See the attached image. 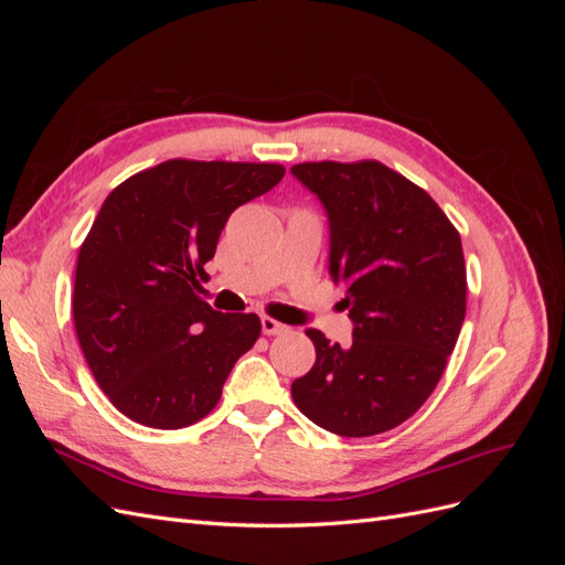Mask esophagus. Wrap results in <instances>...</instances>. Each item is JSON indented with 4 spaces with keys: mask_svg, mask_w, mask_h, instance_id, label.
Returning a JSON list of instances; mask_svg holds the SVG:
<instances>
[{
    "mask_svg": "<svg viewBox=\"0 0 565 565\" xmlns=\"http://www.w3.org/2000/svg\"><path fill=\"white\" fill-rule=\"evenodd\" d=\"M262 330H264V334H282V332H287L289 328L287 324H282V322H278L276 318H270V316H262Z\"/></svg>",
    "mask_w": 565,
    "mask_h": 565,
    "instance_id": "1",
    "label": "esophagus"
}]
</instances>
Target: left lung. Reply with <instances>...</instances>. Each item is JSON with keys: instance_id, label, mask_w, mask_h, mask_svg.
I'll list each match as a JSON object with an SVG mask.
<instances>
[{"instance_id": "left-lung-1", "label": "left lung", "mask_w": 565, "mask_h": 565, "mask_svg": "<svg viewBox=\"0 0 565 565\" xmlns=\"http://www.w3.org/2000/svg\"><path fill=\"white\" fill-rule=\"evenodd\" d=\"M330 216V273L347 285L349 347L306 330L316 365L292 382L313 424L363 438L396 429L440 382L467 313L459 233L436 200L377 160L301 162Z\"/></svg>"}]
</instances>
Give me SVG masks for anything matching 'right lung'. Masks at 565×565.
Here are the masks:
<instances>
[{
    "instance_id": "add662e5",
    "label": "right lung",
    "mask_w": 565,
    "mask_h": 565,
    "mask_svg": "<svg viewBox=\"0 0 565 565\" xmlns=\"http://www.w3.org/2000/svg\"><path fill=\"white\" fill-rule=\"evenodd\" d=\"M282 177L276 162L177 158L106 198L79 245L73 318L96 384L131 422L207 417L259 339V316L214 311L198 289L228 216Z\"/></svg>"
}]
</instances>
